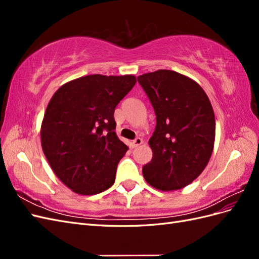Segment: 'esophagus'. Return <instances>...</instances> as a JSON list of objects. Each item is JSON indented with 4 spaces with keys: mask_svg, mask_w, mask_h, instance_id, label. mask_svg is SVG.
Segmentation results:
<instances>
[{
    "mask_svg": "<svg viewBox=\"0 0 259 259\" xmlns=\"http://www.w3.org/2000/svg\"><path fill=\"white\" fill-rule=\"evenodd\" d=\"M142 144H143V139L140 138V137H136V138L132 142V147H133V148H136V147L140 146Z\"/></svg>",
    "mask_w": 259,
    "mask_h": 259,
    "instance_id": "34e87169",
    "label": "esophagus"
}]
</instances>
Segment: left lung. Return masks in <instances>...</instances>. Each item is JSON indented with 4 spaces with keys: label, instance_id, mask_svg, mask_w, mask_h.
Masks as SVG:
<instances>
[{
    "label": "left lung",
    "instance_id": "1",
    "mask_svg": "<svg viewBox=\"0 0 259 259\" xmlns=\"http://www.w3.org/2000/svg\"><path fill=\"white\" fill-rule=\"evenodd\" d=\"M154 109L156 126L149 139L152 160L146 182L162 191L191 184L205 168L215 142V115L201 86L171 70L137 77Z\"/></svg>",
    "mask_w": 259,
    "mask_h": 259
}]
</instances>
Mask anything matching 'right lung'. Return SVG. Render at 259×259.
I'll return each instance as SVG.
<instances>
[{"label": "right lung", "mask_w": 259, "mask_h": 259, "mask_svg": "<svg viewBox=\"0 0 259 259\" xmlns=\"http://www.w3.org/2000/svg\"><path fill=\"white\" fill-rule=\"evenodd\" d=\"M134 75H86L54 94L41 126L43 152L62 183L83 195L110 188L127 146L115 134L114 109Z\"/></svg>", "instance_id": "obj_1"}]
</instances>
